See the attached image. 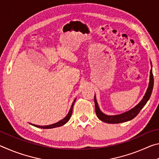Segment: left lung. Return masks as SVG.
Masks as SVG:
<instances>
[{
  "label": "left lung",
  "mask_w": 159,
  "mask_h": 159,
  "mask_svg": "<svg viewBox=\"0 0 159 159\" xmlns=\"http://www.w3.org/2000/svg\"><path fill=\"white\" fill-rule=\"evenodd\" d=\"M151 65H152V63H151ZM153 87H154V76H153V74H152V69H151L149 85H148L147 91L144 94L143 98H142V100L139 102L135 107H133V109H131L128 111L123 113V114H118V115L110 116V115H107L105 114H104V113L101 111L100 109H99V107L98 106V103L96 99V96L95 95L94 98H95V112H96L97 116H98L99 119L101 120L102 121L105 122L107 123H120L126 122V121H128V120H132L139 114V111H141V109L143 108L145 104H147L148 100L149 99L151 95H152V93Z\"/></svg>",
  "instance_id": "left-lung-1"
}]
</instances>
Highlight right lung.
<instances>
[{
    "instance_id": "right-lung-1",
    "label": "right lung",
    "mask_w": 159,
    "mask_h": 159,
    "mask_svg": "<svg viewBox=\"0 0 159 159\" xmlns=\"http://www.w3.org/2000/svg\"><path fill=\"white\" fill-rule=\"evenodd\" d=\"M76 98H75V99L73 102V103L71 104V108H70L69 111L68 112V114L65 117H64L63 119H61L60 121H58L55 123H53V124H51L49 125H35V124H32V123H30L31 125L35 126V127L36 128H43V129H50V128H57V127H60L61 125H64V124H66V123L69 121V120L70 119V118L71 116V114H72V110H73V107H74V102L76 101Z\"/></svg>"
}]
</instances>
